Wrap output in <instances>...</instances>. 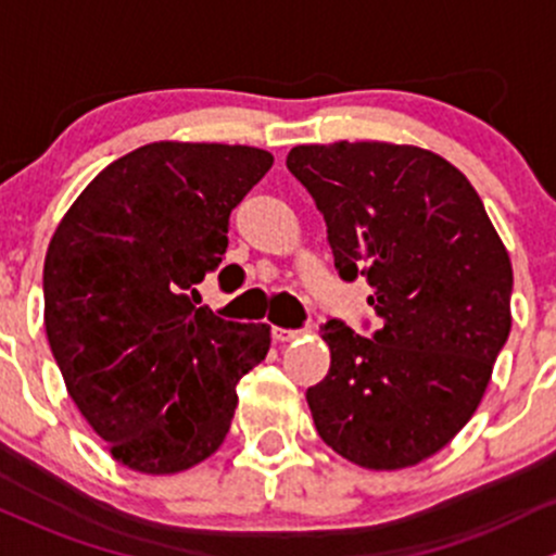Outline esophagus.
<instances>
[{
  "label": "esophagus",
  "mask_w": 556,
  "mask_h": 556,
  "mask_svg": "<svg viewBox=\"0 0 556 556\" xmlns=\"http://www.w3.org/2000/svg\"><path fill=\"white\" fill-rule=\"evenodd\" d=\"M296 337H300V331H294V329H273V340L278 342V345H286V342H291V340H296Z\"/></svg>",
  "instance_id": "1"
}]
</instances>
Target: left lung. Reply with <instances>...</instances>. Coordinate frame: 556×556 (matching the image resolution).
<instances>
[{
  "mask_svg": "<svg viewBox=\"0 0 556 556\" xmlns=\"http://www.w3.org/2000/svg\"><path fill=\"white\" fill-rule=\"evenodd\" d=\"M286 168L316 200L334 267L366 276L380 326L329 320V375L307 388L318 437L371 471L437 455L471 420L511 331V260L471 181L388 141L302 144Z\"/></svg>",
  "mask_w": 556,
  "mask_h": 556,
  "instance_id": "8db88e82",
  "label": "left lung"
}]
</instances>
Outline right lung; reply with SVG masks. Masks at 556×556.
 <instances>
[{
	"instance_id": "right-lung-1",
	"label": "right lung",
	"mask_w": 556,
	"mask_h": 556,
	"mask_svg": "<svg viewBox=\"0 0 556 556\" xmlns=\"http://www.w3.org/2000/svg\"><path fill=\"white\" fill-rule=\"evenodd\" d=\"M270 165L256 147L154 141L109 163L50 238V351L72 402L130 471L163 477L214 455L240 377L270 351V326L214 316L194 289L219 270L232 208Z\"/></svg>"
}]
</instances>
